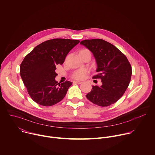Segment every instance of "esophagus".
Returning a JSON list of instances; mask_svg holds the SVG:
<instances>
[{
	"mask_svg": "<svg viewBox=\"0 0 155 155\" xmlns=\"http://www.w3.org/2000/svg\"><path fill=\"white\" fill-rule=\"evenodd\" d=\"M82 82L80 81H74L73 83L74 84H81Z\"/></svg>",
	"mask_w": 155,
	"mask_h": 155,
	"instance_id": "esophagus-1",
	"label": "esophagus"
}]
</instances>
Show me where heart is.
<instances>
[{
	"label": "heart",
	"instance_id": "b5f03b06",
	"mask_svg": "<svg viewBox=\"0 0 155 155\" xmlns=\"http://www.w3.org/2000/svg\"><path fill=\"white\" fill-rule=\"evenodd\" d=\"M84 52H89V51H88L86 49H83V50H81L80 51L79 54L82 53H84ZM87 73V71L86 69H80V70H78V71L75 72L72 75V77L74 79L81 80V79H83L85 77Z\"/></svg>",
	"mask_w": 155,
	"mask_h": 155
}]
</instances>
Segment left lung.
Segmentation results:
<instances>
[{
    "mask_svg": "<svg viewBox=\"0 0 155 155\" xmlns=\"http://www.w3.org/2000/svg\"><path fill=\"white\" fill-rule=\"evenodd\" d=\"M90 50L97 64L101 86H92L86 97L93 104L107 107L117 102L128 87L132 75L131 65L126 56L112 44L102 39L84 40L80 42Z\"/></svg>",
    "mask_w": 155,
    "mask_h": 155,
    "instance_id": "1",
    "label": "left lung"
}]
</instances>
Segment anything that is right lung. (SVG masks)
<instances>
[{"mask_svg": "<svg viewBox=\"0 0 155 155\" xmlns=\"http://www.w3.org/2000/svg\"><path fill=\"white\" fill-rule=\"evenodd\" d=\"M79 42L65 38L48 40L26 56L20 65V75L34 102L48 107L63 99L72 83H58L56 66L64 63L66 56Z\"/></svg>", "mask_w": 155, "mask_h": 155, "instance_id": "1", "label": "right lung"}]
</instances>
